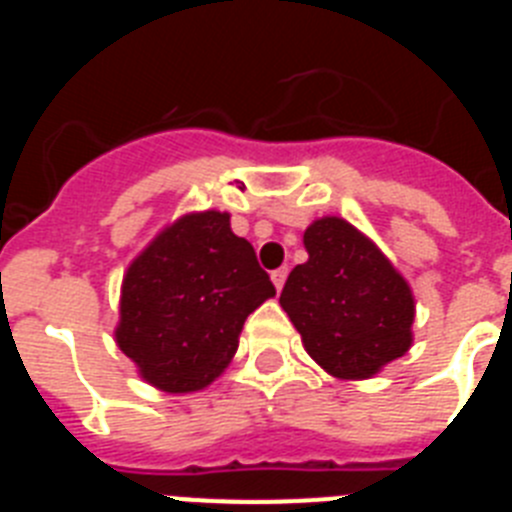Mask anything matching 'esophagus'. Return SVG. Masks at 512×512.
<instances>
[{"label":"esophagus","mask_w":512,"mask_h":512,"mask_svg":"<svg viewBox=\"0 0 512 512\" xmlns=\"http://www.w3.org/2000/svg\"><path fill=\"white\" fill-rule=\"evenodd\" d=\"M271 282H274V287H277V292H279V289L284 287V282H287V269L282 266V269L271 271Z\"/></svg>","instance_id":"1"}]
</instances>
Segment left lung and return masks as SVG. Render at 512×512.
<instances>
[{
  "label": "left lung",
  "mask_w": 512,
  "mask_h": 512,
  "mask_svg": "<svg viewBox=\"0 0 512 512\" xmlns=\"http://www.w3.org/2000/svg\"><path fill=\"white\" fill-rule=\"evenodd\" d=\"M307 261L295 266L279 305L305 351L338 379H369L413 346L415 300L390 259L343 217L305 230Z\"/></svg>",
  "instance_id": "1"
}]
</instances>
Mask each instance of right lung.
I'll list each match as a JSON object with an SVG mask.
<instances>
[{
  "mask_svg": "<svg viewBox=\"0 0 512 512\" xmlns=\"http://www.w3.org/2000/svg\"><path fill=\"white\" fill-rule=\"evenodd\" d=\"M274 295L228 212H192L128 266L115 341L156 390H205L233 359L248 315Z\"/></svg>",
  "mask_w": 512,
  "mask_h": 512,
  "instance_id": "add662e5",
  "label": "right lung"
}]
</instances>
